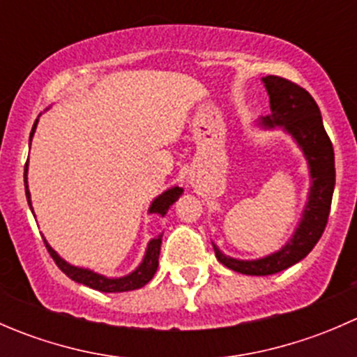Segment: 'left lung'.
<instances>
[{
    "mask_svg": "<svg viewBox=\"0 0 357 357\" xmlns=\"http://www.w3.org/2000/svg\"><path fill=\"white\" fill-rule=\"evenodd\" d=\"M269 95L271 115L259 119L264 129L282 128L289 132L307 160L311 174L307 204L294 235L275 254L254 261L229 257L212 243L215 257L226 268L250 276H268L297 264L314 248L326 228L335 188L333 145L323 126L321 112L311 95L289 79L278 75L262 77Z\"/></svg>",
    "mask_w": 357,
    "mask_h": 357,
    "instance_id": "left-lung-1",
    "label": "left lung"
}]
</instances>
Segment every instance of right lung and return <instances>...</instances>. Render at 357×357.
<instances>
[{"mask_svg": "<svg viewBox=\"0 0 357 357\" xmlns=\"http://www.w3.org/2000/svg\"><path fill=\"white\" fill-rule=\"evenodd\" d=\"M36 126H38V119H36L34 126H32L31 139H32V136H34ZM27 162H29V158H27ZM27 167L29 165L25 164L24 185H25V197H27L29 207H31V211H32L31 192H29V185H27ZM181 193H183V188H179V186H172V188L165 190L162 195H158L157 199L152 202L149 212L150 214H158L164 218V215L167 214L169 207H171V205L174 204L179 197H181ZM43 240H45V245H46V248H48L50 255L53 257L55 264L59 266L63 273H66L68 278L74 280V282H77V283H82V285L89 287V289L112 294V291H129V290L142 289V287H145L146 283L153 278V275H155V271L158 268V254H160L162 235H158V236H155V238L150 240L149 245H146L145 257H143L142 264H139L135 271L129 273V275H126V276H121V278H107V276L98 275V273L91 271V269L77 268V266L68 264L67 261H63V259L60 257L55 250H53L52 245L46 242V238H43Z\"/></svg>", "mask_w": 357, "mask_h": 357, "instance_id": "add662e5", "label": "right lung"}]
</instances>
